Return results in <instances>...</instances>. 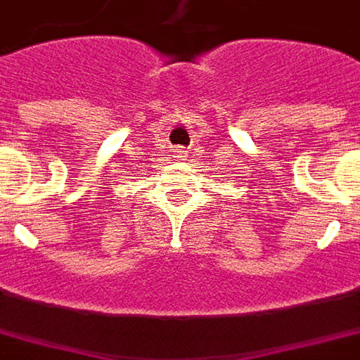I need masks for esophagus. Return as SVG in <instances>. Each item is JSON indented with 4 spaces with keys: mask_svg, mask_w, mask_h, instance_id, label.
Wrapping results in <instances>:
<instances>
[{
    "mask_svg": "<svg viewBox=\"0 0 360 360\" xmlns=\"http://www.w3.org/2000/svg\"><path fill=\"white\" fill-rule=\"evenodd\" d=\"M175 158H179V160H185V158H187V150L179 148V150L175 152Z\"/></svg>",
    "mask_w": 360,
    "mask_h": 360,
    "instance_id": "1",
    "label": "esophagus"
}]
</instances>
